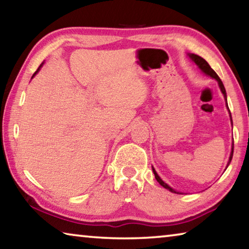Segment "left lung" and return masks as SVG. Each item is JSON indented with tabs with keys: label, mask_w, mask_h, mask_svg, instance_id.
<instances>
[{
	"label": "left lung",
	"mask_w": 249,
	"mask_h": 249,
	"mask_svg": "<svg viewBox=\"0 0 249 249\" xmlns=\"http://www.w3.org/2000/svg\"><path fill=\"white\" fill-rule=\"evenodd\" d=\"M188 57L190 58L193 62H195V64L197 66V68H199V69H200V70L202 71V72H203L204 74L209 75V77H211L212 79H215V80H216L217 83H218V87H220V89H221V91H222V93H223V95H224V99H225V101H226V107H227V109H229V105H227V99H226L227 96H226V91H225L224 84H223V82L221 81V79L218 78V75L216 74L215 71H214L212 68H211L210 65L208 64V62H206V61L204 60L203 58L200 57V56H197V54H195V53H188ZM229 113H230V117H231V125H233V121H231V115L230 109H229ZM233 153H234V144H231V151L230 159H229V162H227V166H226V168L229 167V165H230L231 161V158H233ZM153 172H154V175H155V178H156V180L158 181L160 185H162L163 188L167 189V190L171 191L172 193H178V195H183L182 192L176 191L175 189H172V188L170 187V185H168L166 182H163L162 179L160 178V177L158 176L157 172H156V170H155V168H154V167H153Z\"/></svg>",
	"instance_id": "1"
}]
</instances>
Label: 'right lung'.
<instances>
[{
  "instance_id": "add662e5",
  "label": "right lung",
  "mask_w": 249,
  "mask_h": 249,
  "mask_svg": "<svg viewBox=\"0 0 249 249\" xmlns=\"http://www.w3.org/2000/svg\"><path fill=\"white\" fill-rule=\"evenodd\" d=\"M43 65H44V62H43V64H41V65H40V66H39V68H38V69H37V71H36V72H35V73H34V74H33V77H32V78H34V77H35V75H36V74H37V72H38V71H39V70H40V68H41V67H43Z\"/></svg>"
}]
</instances>
